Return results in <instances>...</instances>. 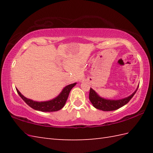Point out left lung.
Instances as JSON below:
<instances>
[{
    "mask_svg": "<svg viewBox=\"0 0 153 153\" xmlns=\"http://www.w3.org/2000/svg\"><path fill=\"white\" fill-rule=\"evenodd\" d=\"M137 90H136L131 95L127 97V98L123 99L121 100H107L101 98V97H100L97 95L95 91L91 88L89 91V98L91 102L92 103V105L95 108L103 110V111H112V110L118 109L120 108H121L122 106L126 105V104L131 99L132 97L134 96L136 91H137Z\"/></svg>",
    "mask_w": 153,
    "mask_h": 153,
    "instance_id": "8db88e82",
    "label": "left lung"
}]
</instances>
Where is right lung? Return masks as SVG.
<instances>
[{
	"mask_svg": "<svg viewBox=\"0 0 153 153\" xmlns=\"http://www.w3.org/2000/svg\"><path fill=\"white\" fill-rule=\"evenodd\" d=\"M76 83H74L67 85L66 87H64L62 91L61 92V93L56 98L46 102L33 101V100L28 99L25 98L24 96H23L20 92L19 91L18 89H16V91H17L18 95L20 96L21 98L31 108L36 110H39V111L41 112H55L63 108V106H64L68 99L71 89L76 85Z\"/></svg>",
	"mask_w": 153,
	"mask_h": 153,
	"instance_id": "add662e5",
	"label": "right lung"
}]
</instances>
